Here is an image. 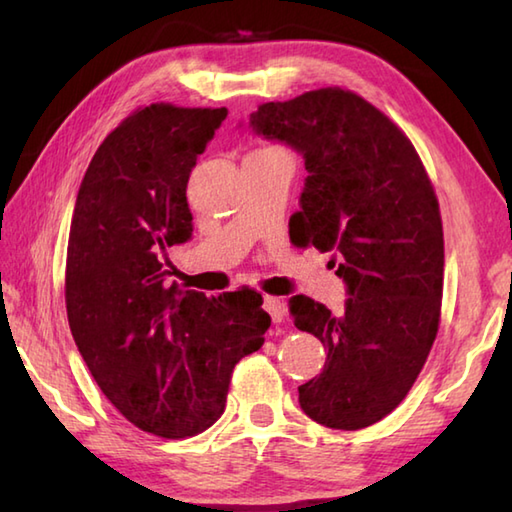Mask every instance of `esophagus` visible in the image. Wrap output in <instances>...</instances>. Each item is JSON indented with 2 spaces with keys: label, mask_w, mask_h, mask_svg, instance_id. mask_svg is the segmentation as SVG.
I'll list each match as a JSON object with an SVG mask.
<instances>
[{
  "label": "esophagus",
  "mask_w": 512,
  "mask_h": 512,
  "mask_svg": "<svg viewBox=\"0 0 512 512\" xmlns=\"http://www.w3.org/2000/svg\"><path fill=\"white\" fill-rule=\"evenodd\" d=\"M264 308H266V312L270 314V319H273V323H281V321L286 319V314H288L286 301L279 299V297L266 295V297H264Z\"/></svg>",
  "instance_id": "obj_1"
}]
</instances>
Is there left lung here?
Listing matches in <instances>:
<instances>
[{
  "label": "left lung",
  "mask_w": 512,
  "mask_h": 512,
  "mask_svg": "<svg viewBox=\"0 0 512 512\" xmlns=\"http://www.w3.org/2000/svg\"><path fill=\"white\" fill-rule=\"evenodd\" d=\"M250 125L303 154L308 178L290 239L334 253L352 297L341 317L310 297L290 299L297 328L328 347L323 372L299 387L301 409L330 429H365L405 400L440 328L436 191L407 134L352 90L262 103Z\"/></svg>",
  "instance_id": "left-lung-1"
}]
</instances>
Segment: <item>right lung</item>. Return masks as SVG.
<instances>
[{"label": "right lung", "mask_w": 512, "mask_h": 512, "mask_svg": "<svg viewBox=\"0 0 512 512\" xmlns=\"http://www.w3.org/2000/svg\"><path fill=\"white\" fill-rule=\"evenodd\" d=\"M226 114L138 107L96 149L70 224L65 308L76 347L107 400L167 440L222 416L233 367L270 328L259 292L169 286L162 262L193 233L189 173Z\"/></svg>", "instance_id": "add662e5"}]
</instances>
